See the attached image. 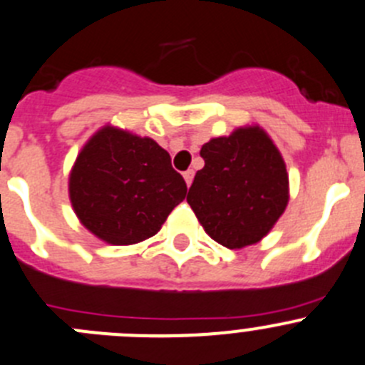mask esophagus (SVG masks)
<instances>
[{"label":"esophagus","instance_id":"34e87169","mask_svg":"<svg viewBox=\"0 0 365 365\" xmlns=\"http://www.w3.org/2000/svg\"><path fill=\"white\" fill-rule=\"evenodd\" d=\"M182 175H185V180H186V185H192V180H193V175H195V173H193V170H186L185 173H182Z\"/></svg>","mask_w":365,"mask_h":365}]
</instances>
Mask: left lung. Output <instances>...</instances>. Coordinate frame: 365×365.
I'll use <instances>...</instances> for the list:
<instances>
[{
  "label": "left lung",
  "instance_id": "obj_1",
  "mask_svg": "<svg viewBox=\"0 0 365 365\" xmlns=\"http://www.w3.org/2000/svg\"><path fill=\"white\" fill-rule=\"evenodd\" d=\"M188 204L204 231L227 249L267 237L289 204V173L279 150L258 125L213 138L200 148Z\"/></svg>",
  "mask_w": 365,
  "mask_h": 365
}]
</instances>
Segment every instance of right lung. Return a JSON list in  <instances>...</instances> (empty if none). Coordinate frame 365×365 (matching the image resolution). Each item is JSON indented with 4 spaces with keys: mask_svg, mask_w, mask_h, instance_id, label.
<instances>
[{
    "mask_svg": "<svg viewBox=\"0 0 365 365\" xmlns=\"http://www.w3.org/2000/svg\"><path fill=\"white\" fill-rule=\"evenodd\" d=\"M186 182L150 138L106 125L69 173V200L86 229L110 245L154 237L186 197Z\"/></svg>",
    "mask_w": 365,
    "mask_h": 365,
    "instance_id": "add662e5",
    "label": "right lung"
}]
</instances>
